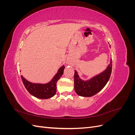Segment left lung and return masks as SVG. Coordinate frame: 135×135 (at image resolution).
Here are the masks:
<instances>
[{
  "label": "left lung",
  "instance_id": "obj_1",
  "mask_svg": "<svg viewBox=\"0 0 135 135\" xmlns=\"http://www.w3.org/2000/svg\"><path fill=\"white\" fill-rule=\"evenodd\" d=\"M112 60L105 71L87 80H81L77 71H74V89L76 94L83 97H91L96 95L107 84L111 75Z\"/></svg>",
  "mask_w": 135,
  "mask_h": 135
}]
</instances>
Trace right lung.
I'll return each instance as SVG.
<instances>
[{"label": "right lung", "instance_id": "1", "mask_svg": "<svg viewBox=\"0 0 135 135\" xmlns=\"http://www.w3.org/2000/svg\"><path fill=\"white\" fill-rule=\"evenodd\" d=\"M64 65L61 66L50 82L46 84L33 83L27 80L21 75L22 82L27 91L31 95L42 99H47L54 96L56 93V83L64 73Z\"/></svg>", "mask_w": 135, "mask_h": 135}]
</instances>
